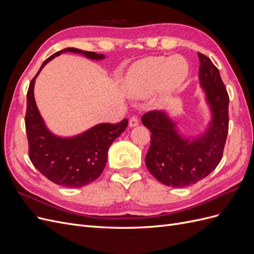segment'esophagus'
I'll return each instance as SVG.
<instances>
[{
  "mask_svg": "<svg viewBox=\"0 0 254 254\" xmlns=\"http://www.w3.org/2000/svg\"><path fill=\"white\" fill-rule=\"evenodd\" d=\"M139 123H140V120L137 119V117H131L129 120V126L130 127H135V126L139 125Z\"/></svg>",
  "mask_w": 254,
  "mask_h": 254,
  "instance_id": "obj_1",
  "label": "esophagus"
}]
</instances>
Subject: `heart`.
I'll return each mask as SVG.
<instances>
[{"mask_svg": "<svg viewBox=\"0 0 254 254\" xmlns=\"http://www.w3.org/2000/svg\"><path fill=\"white\" fill-rule=\"evenodd\" d=\"M188 73L189 64L182 56H151L134 66L130 73L129 82L142 94H151L160 88L172 92L184 81Z\"/></svg>", "mask_w": 254, "mask_h": 254, "instance_id": "obj_1", "label": "heart"}]
</instances>
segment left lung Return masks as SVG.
<instances>
[{
  "label": "left lung",
  "mask_w": 254,
  "mask_h": 254,
  "mask_svg": "<svg viewBox=\"0 0 254 254\" xmlns=\"http://www.w3.org/2000/svg\"><path fill=\"white\" fill-rule=\"evenodd\" d=\"M199 79L205 91L213 120L205 134L190 141L180 136L164 112L152 110L142 117L150 132L145 157L149 173L161 183L186 188L209 176L224 155L229 130V94L218 68L209 57L198 53Z\"/></svg>",
  "instance_id": "1"
}]
</instances>
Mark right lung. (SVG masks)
I'll return each mask as SVG.
<instances>
[{
  "label": "right lung",
  "mask_w": 254,
  "mask_h": 254,
  "mask_svg": "<svg viewBox=\"0 0 254 254\" xmlns=\"http://www.w3.org/2000/svg\"><path fill=\"white\" fill-rule=\"evenodd\" d=\"M65 52L80 53L91 59L105 56L94 52L67 48L61 50L42 64L29 83L25 113V129L28 141V156L33 165L52 182L64 188H81L95 181L103 173L108 149L128 125L127 119L110 124H99L80 135L61 139L45 127L34 97L35 79L42 67L55 56Z\"/></svg>",
  "instance_id": "right-lung-1"
}]
</instances>
